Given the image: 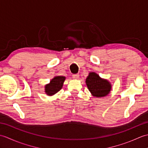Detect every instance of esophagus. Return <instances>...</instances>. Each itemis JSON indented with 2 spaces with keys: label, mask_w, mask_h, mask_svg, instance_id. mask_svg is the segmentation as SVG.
Instances as JSON below:
<instances>
[{
  "label": "esophagus",
  "mask_w": 148,
  "mask_h": 148,
  "mask_svg": "<svg viewBox=\"0 0 148 148\" xmlns=\"http://www.w3.org/2000/svg\"><path fill=\"white\" fill-rule=\"evenodd\" d=\"M79 74H73L72 75V77H73V79H77L79 78Z\"/></svg>",
  "instance_id": "1"
}]
</instances>
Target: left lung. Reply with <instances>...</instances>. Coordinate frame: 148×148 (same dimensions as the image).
Listing matches in <instances>:
<instances>
[{
    "label": "left lung",
    "instance_id": "obj_1",
    "mask_svg": "<svg viewBox=\"0 0 148 148\" xmlns=\"http://www.w3.org/2000/svg\"><path fill=\"white\" fill-rule=\"evenodd\" d=\"M86 83L90 92L96 97L106 96L111 89L108 81L100 78L95 72H90L86 79Z\"/></svg>",
    "mask_w": 148,
    "mask_h": 148
}]
</instances>
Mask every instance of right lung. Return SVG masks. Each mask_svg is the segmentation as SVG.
I'll list each match as a JSON object with an SVG mask.
<instances>
[{
	"instance_id": "1",
	"label": "right lung",
	"mask_w": 148,
	"mask_h": 148,
	"mask_svg": "<svg viewBox=\"0 0 148 148\" xmlns=\"http://www.w3.org/2000/svg\"><path fill=\"white\" fill-rule=\"evenodd\" d=\"M65 77L64 76H56L50 81V83L45 86V92L48 95H53L59 92L62 88Z\"/></svg>"
}]
</instances>
